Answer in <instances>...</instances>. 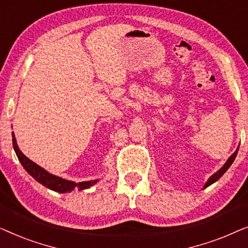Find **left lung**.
<instances>
[{
    "label": "left lung",
    "instance_id": "1",
    "mask_svg": "<svg viewBox=\"0 0 248 248\" xmlns=\"http://www.w3.org/2000/svg\"><path fill=\"white\" fill-rule=\"evenodd\" d=\"M238 148H239V147H238ZM238 148H237V150H236L235 152H233V154L228 158V160L226 161V164L223 165L222 167L220 168L218 171L215 172V174H213V175L211 176V177H210V178L208 179V182L205 183V185L203 186V188H206V187H208V186L213 184V183H216L220 177H221V176H222L223 174H225V172H226L227 170H228V168L230 167V166H232L233 160H235V158H236V155H237V152H238Z\"/></svg>",
    "mask_w": 248,
    "mask_h": 248
}]
</instances>
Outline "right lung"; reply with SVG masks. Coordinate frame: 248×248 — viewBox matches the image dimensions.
Masks as SVG:
<instances>
[{
	"instance_id": "right-lung-1",
	"label": "right lung",
	"mask_w": 248,
	"mask_h": 248,
	"mask_svg": "<svg viewBox=\"0 0 248 248\" xmlns=\"http://www.w3.org/2000/svg\"><path fill=\"white\" fill-rule=\"evenodd\" d=\"M12 144L13 149H15L16 157H18L19 161L21 162L23 168L26 169V171L28 174L36 179L37 182L40 183V184L46 186L47 188L52 189V191L59 192V193H70L74 191V189H79V191H82V189L89 188L91 186H93L96 183H98L99 179H94V181H86V182H80L76 183L72 181H67L65 178L59 177V176H55L50 174L47 170H45L43 167H40L37 164H35L32 160H30L28 157H26L25 155L22 154L21 150H20L18 147V143H16V135L12 132Z\"/></svg>"
}]
</instances>
